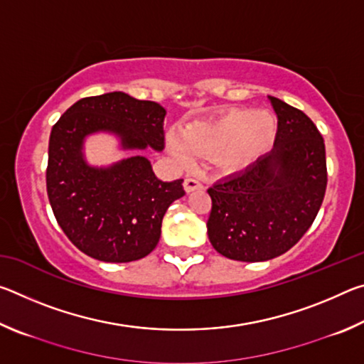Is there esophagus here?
<instances>
[{"label":"esophagus","instance_id":"1","mask_svg":"<svg viewBox=\"0 0 364 364\" xmlns=\"http://www.w3.org/2000/svg\"><path fill=\"white\" fill-rule=\"evenodd\" d=\"M197 189H202V184L199 181L194 180V178H186V180H184V191H186V193H193V191Z\"/></svg>","mask_w":364,"mask_h":364}]
</instances>
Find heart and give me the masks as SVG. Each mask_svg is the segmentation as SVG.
<instances>
[{"label":"heart","instance_id":"b5f03b06","mask_svg":"<svg viewBox=\"0 0 364 364\" xmlns=\"http://www.w3.org/2000/svg\"><path fill=\"white\" fill-rule=\"evenodd\" d=\"M276 138V120L267 110L231 109L213 119L196 120L170 134L168 149L178 162L213 157L223 171H241L269 151Z\"/></svg>","mask_w":364,"mask_h":364}]
</instances>
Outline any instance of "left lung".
<instances>
[{"label":"left lung","instance_id":"8db88e82","mask_svg":"<svg viewBox=\"0 0 364 364\" xmlns=\"http://www.w3.org/2000/svg\"><path fill=\"white\" fill-rule=\"evenodd\" d=\"M268 100L278 115L273 149L208 188V239L237 262H267L294 247L315 221L328 184L315 123L278 97Z\"/></svg>","mask_w":364,"mask_h":364}]
</instances>
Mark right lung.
I'll return each mask as SVG.
<instances>
[{
  "label": "right lung",
  "mask_w": 364,
  "mask_h": 364,
  "mask_svg": "<svg viewBox=\"0 0 364 364\" xmlns=\"http://www.w3.org/2000/svg\"><path fill=\"white\" fill-rule=\"evenodd\" d=\"M165 115L157 102L114 91L77 101L53 127L49 204L65 236L88 257L128 263L149 255L165 212L184 189L183 180H159L141 154L106 167L90 165L83 152L86 138L107 133L119 139L122 151H162Z\"/></svg>",
  "instance_id": "obj_1"
}]
</instances>
